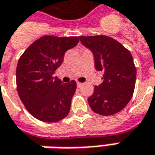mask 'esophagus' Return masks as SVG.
<instances>
[{
    "label": "esophagus",
    "mask_w": 155,
    "mask_h": 155,
    "mask_svg": "<svg viewBox=\"0 0 155 155\" xmlns=\"http://www.w3.org/2000/svg\"><path fill=\"white\" fill-rule=\"evenodd\" d=\"M77 85H78V88H80V87H82V86H83V84H82V83H79V82H78V83L77 84Z\"/></svg>",
    "instance_id": "1"
}]
</instances>
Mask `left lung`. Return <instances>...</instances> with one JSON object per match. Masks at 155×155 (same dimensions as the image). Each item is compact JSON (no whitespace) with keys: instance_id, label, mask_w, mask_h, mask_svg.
Masks as SVG:
<instances>
[{"instance_id":"8db88e82","label":"left lung","mask_w":155,"mask_h":155,"mask_svg":"<svg viewBox=\"0 0 155 155\" xmlns=\"http://www.w3.org/2000/svg\"><path fill=\"white\" fill-rule=\"evenodd\" d=\"M79 39L92 51L95 69L103 71V82L94 87L88 98L90 108L103 116L119 113L132 98L135 90L137 68L130 52L107 36H84Z\"/></svg>"}]
</instances>
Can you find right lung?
<instances>
[{
    "label": "right lung",
    "instance_id": "obj_1",
    "mask_svg": "<svg viewBox=\"0 0 155 155\" xmlns=\"http://www.w3.org/2000/svg\"><path fill=\"white\" fill-rule=\"evenodd\" d=\"M79 37L43 36L20 56L16 70L18 94L27 111L43 122H58L71 108L77 83L63 84L53 77L64 54L78 43Z\"/></svg>",
    "mask_w": 155,
    "mask_h": 155
}]
</instances>
